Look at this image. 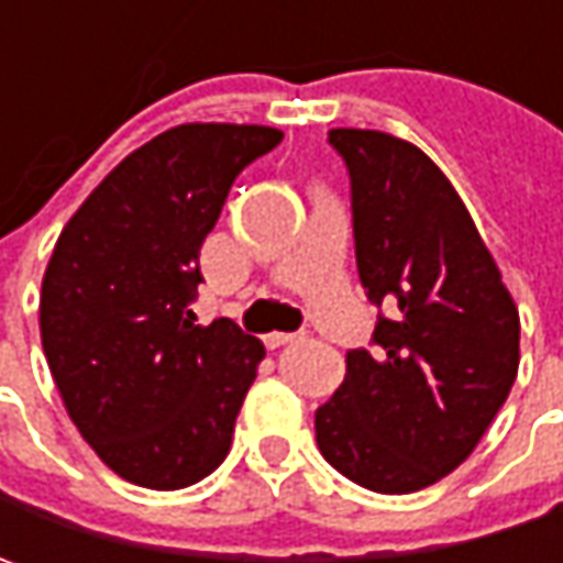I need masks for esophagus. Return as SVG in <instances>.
Listing matches in <instances>:
<instances>
[{"label": "esophagus", "instance_id": "34e87169", "mask_svg": "<svg viewBox=\"0 0 563 563\" xmlns=\"http://www.w3.org/2000/svg\"><path fill=\"white\" fill-rule=\"evenodd\" d=\"M294 338H297L294 332H269V335H263V341H266L269 351H275V347H282V344H291Z\"/></svg>", "mask_w": 563, "mask_h": 563}]
</instances>
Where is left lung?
I'll return each instance as SVG.
<instances>
[{"label": "left lung", "instance_id": "8db88e82", "mask_svg": "<svg viewBox=\"0 0 563 563\" xmlns=\"http://www.w3.org/2000/svg\"><path fill=\"white\" fill-rule=\"evenodd\" d=\"M373 347L347 351L316 410V444L351 483L407 495L464 464L508 400L520 316L464 200L413 143L335 128Z\"/></svg>", "mask_w": 563, "mask_h": 563}]
</instances>
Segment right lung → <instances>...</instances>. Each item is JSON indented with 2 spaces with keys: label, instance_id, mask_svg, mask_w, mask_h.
<instances>
[{
  "label": "right lung",
  "instance_id": "1",
  "mask_svg": "<svg viewBox=\"0 0 563 563\" xmlns=\"http://www.w3.org/2000/svg\"><path fill=\"white\" fill-rule=\"evenodd\" d=\"M282 143L263 124H178L121 159L58 234L43 354L77 432L121 479L185 488L225 461L263 341L194 325L200 247L234 178Z\"/></svg>",
  "mask_w": 563,
  "mask_h": 563
}]
</instances>
